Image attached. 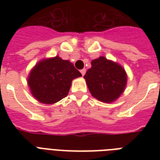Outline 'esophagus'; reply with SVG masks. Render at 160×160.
I'll return each instance as SVG.
<instances>
[{
	"instance_id": "obj_1",
	"label": "esophagus",
	"mask_w": 160,
	"mask_h": 160,
	"mask_svg": "<svg viewBox=\"0 0 160 160\" xmlns=\"http://www.w3.org/2000/svg\"><path fill=\"white\" fill-rule=\"evenodd\" d=\"M85 72H86V70H85V69H82V70H80V73H81V75H85Z\"/></svg>"
}]
</instances>
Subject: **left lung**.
Here are the masks:
<instances>
[{
    "instance_id": "obj_1",
    "label": "left lung",
    "mask_w": 160,
    "mask_h": 160,
    "mask_svg": "<svg viewBox=\"0 0 160 160\" xmlns=\"http://www.w3.org/2000/svg\"><path fill=\"white\" fill-rule=\"evenodd\" d=\"M84 78L91 95L104 103L115 101L124 93L127 85L125 70L104 56L91 61V68Z\"/></svg>"
}]
</instances>
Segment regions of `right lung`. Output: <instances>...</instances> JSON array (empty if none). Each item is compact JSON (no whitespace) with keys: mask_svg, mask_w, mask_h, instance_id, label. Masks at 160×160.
Masks as SVG:
<instances>
[{"mask_svg":"<svg viewBox=\"0 0 160 160\" xmlns=\"http://www.w3.org/2000/svg\"><path fill=\"white\" fill-rule=\"evenodd\" d=\"M82 75L70 60L58 55L40 60L27 78L31 95L39 102L52 105L67 96L71 82Z\"/></svg>","mask_w":160,"mask_h":160,"instance_id":"right-lung-1","label":"right lung"}]
</instances>
